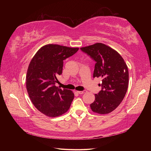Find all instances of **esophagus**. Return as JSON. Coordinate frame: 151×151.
Wrapping results in <instances>:
<instances>
[{
	"label": "esophagus",
	"mask_w": 151,
	"mask_h": 151,
	"mask_svg": "<svg viewBox=\"0 0 151 151\" xmlns=\"http://www.w3.org/2000/svg\"><path fill=\"white\" fill-rule=\"evenodd\" d=\"M87 91H77V92L79 93V94H83L84 93H86Z\"/></svg>",
	"instance_id": "esophagus-1"
}]
</instances>
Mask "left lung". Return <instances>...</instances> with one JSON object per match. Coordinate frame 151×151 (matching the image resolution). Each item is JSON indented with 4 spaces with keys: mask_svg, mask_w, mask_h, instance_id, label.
<instances>
[{
    "mask_svg": "<svg viewBox=\"0 0 151 151\" xmlns=\"http://www.w3.org/2000/svg\"><path fill=\"white\" fill-rule=\"evenodd\" d=\"M80 50L96 62L93 77L102 79L101 89L95 94L91 108L99 114L109 113L120 105L127 91V66L119 54L105 44L97 43Z\"/></svg>",
    "mask_w": 151,
    "mask_h": 151,
    "instance_id": "obj_1",
    "label": "left lung"
}]
</instances>
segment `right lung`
<instances>
[{
	"label": "right lung",
	"mask_w": 151,
	"mask_h": 151,
	"mask_svg": "<svg viewBox=\"0 0 151 151\" xmlns=\"http://www.w3.org/2000/svg\"><path fill=\"white\" fill-rule=\"evenodd\" d=\"M79 48L49 44L42 47L32 59L26 75V88L35 107L47 116L66 113L74 99L70 90L55 86L62 73L63 60Z\"/></svg>",
	"instance_id": "add662e5"
}]
</instances>
